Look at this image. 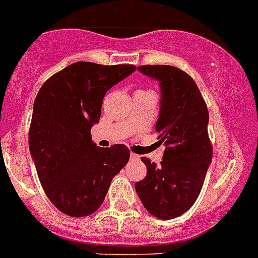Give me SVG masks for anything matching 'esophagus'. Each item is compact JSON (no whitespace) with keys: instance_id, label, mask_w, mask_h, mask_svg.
Listing matches in <instances>:
<instances>
[{"instance_id":"34e87169","label":"esophagus","mask_w":258,"mask_h":258,"mask_svg":"<svg viewBox=\"0 0 258 258\" xmlns=\"http://www.w3.org/2000/svg\"><path fill=\"white\" fill-rule=\"evenodd\" d=\"M130 158H131V160H138V159H139V155H136V154H134V152H131Z\"/></svg>"}]
</instances>
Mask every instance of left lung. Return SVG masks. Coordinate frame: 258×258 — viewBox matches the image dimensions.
<instances>
[{
    "label": "left lung",
    "instance_id": "left-lung-1",
    "mask_svg": "<svg viewBox=\"0 0 258 258\" xmlns=\"http://www.w3.org/2000/svg\"><path fill=\"white\" fill-rule=\"evenodd\" d=\"M138 69L160 82L162 107L155 130L165 151L160 165L142 158L147 175L135 183V189L152 216L171 220L187 212L198 200L212 160L208 108L185 71L168 64Z\"/></svg>",
    "mask_w": 258,
    "mask_h": 258
}]
</instances>
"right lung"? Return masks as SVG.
<instances>
[{"mask_svg":"<svg viewBox=\"0 0 258 258\" xmlns=\"http://www.w3.org/2000/svg\"><path fill=\"white\" fill-rule=\"evenodd\" d=\"M135 69L75 62L51 75L35 96L30 154L46 196L64 215H93L128 162V147H98L91 127L99 122L104 94Z\"/></svg>","mask_w":258,"mask_h":258,"instance_id":"add662e5","label":"right lung"}]
</instances>
